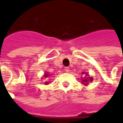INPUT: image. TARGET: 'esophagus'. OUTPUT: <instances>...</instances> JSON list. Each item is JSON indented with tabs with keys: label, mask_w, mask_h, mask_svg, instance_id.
I'll use <instances>...</instances> for the list:
<instances>
[{
	"label": "esophagus",
	"mask_w": 123,
	"mask_h": 123,
	"mask_svg": "<svg viewBox=\"0 0 123 123\" xmlns=\"http://www.w3.org/2000/svg\"><path fill=\"white\" fill-rule=\"evenodd\" d=\"M64 70H65V72H68L69 71V68H68V67H65V68H64Z\"/></svg>",
	"instance_id": "1"
}]
</instances>
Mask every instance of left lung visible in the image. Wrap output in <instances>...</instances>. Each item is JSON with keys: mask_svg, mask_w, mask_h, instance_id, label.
Masks as SVG:
<instances>
[{"mask_svg": "<svg viewBox=\"0 0 123 123\" xmlns=\"http://www.w3.org/2000/svg\"><path fill=\"white\" fill-rule=\"evenodd\" d=\"M82 74H86V76H88V73H84V72H82ZM90 80V81H89V80ZM93 80V79H92V77H88V78H84V79H82V83L83 84H84V85H88V82H92V81Z\"/></svg>", "mask_w": 123, "mask_h": 123, "instance_id": "8db88e82", "label": "left lung"}]
</instances>
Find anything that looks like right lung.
<instances>
[{
    "mask_svg": "<svg viewBox=\"0 0 123 123\" xmlns=\"http://www.w3.org/2000/svg\"><path fill=\"white\" fill-rule=\"evenodd\" d=\"M48 76H49L48 74H47V73H45V74H44V77H45V78H47V77H48ZM48 84H49L48 82H45V84H47V85Z\"/></svg>",
    "mask_w": 123,
    "mask_h": 123,
    "instance_id": "right-lung-1",
    "label": "right lung"
}]
</instances>
